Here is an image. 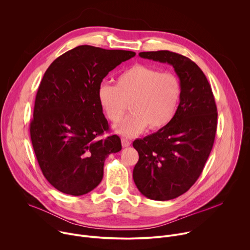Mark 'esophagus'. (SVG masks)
<instances>
[{"label":"esophagus","mask_w":250,"mask_h":250,"mask_svg":"<svg viewBox=\"0 0 250 250\" xmlns=\"http://www.w3.org/2000/svg\"><path fill=\"white\" fill-rule=\"evenodd\" d=\"M122 146L124 147H127V146H130V141L127 140L126 138H122Z\"/></svg>","instance_id":"obj_1"}]
</instances>
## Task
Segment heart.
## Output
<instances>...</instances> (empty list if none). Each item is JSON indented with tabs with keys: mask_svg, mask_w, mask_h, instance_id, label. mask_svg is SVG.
<instances>
[{
	"mask_svg": "<svg viewBox=\"0 0 250 250\" xmlns=\"http://www.w3.org/2000/svg\"><path fill=\"white\" fill-rule=\"evenodd\" d=\"M181 92V82L175 74L135 64L117 76L116 86L102 84L97 96L102 110L113 123L121 121L129 103L131 113L114 129L132 137L148 125L152 130L167 125L175 116Z\"/></svg>",
	"mask_w": 250,
	"mask_h": 250,
	"instance_id": "obj_1",
	"label": "heart"
}]
</instances>
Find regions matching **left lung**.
I'll list each match as a JSON object with an SVG mask.
<instances>
[{
	"mask_svg": "<svg viewBox=\"0 0 250 250\" xmlns=\"http://www.w3.org/2000/svg\"><path fill=\"white\" fill-rule=\"evenodd\" d=\"M138 55L170 64L181 82L172 121L132 144L139 155L132 172L137 189L148 199L168 201L186 193L200 177L215 141L217 105L203 71L188 57L168 50Z\"/></svg>",
	"mask_w": 250,
	"mask_h": 250,
	"instance_id": "obj_1",
	"label": "left lung"
}]
</instances>
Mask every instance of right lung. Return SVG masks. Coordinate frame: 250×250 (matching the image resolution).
<instances>
[{"mask_svg":"<svg viewBox=\"0 0 250 250\" xmlns=\"http://www.w3.org/2000/svg\"><path fill=\"white\" fill-rule=\"evenodd\" d=\"M135 52L80 45L56 58L45 71L35 97L29 130L46 180L58 191L81 196L102 181L104 163L122 149L110 135L98 101L103 79Z\"/></svg>","mask_w":250,"mask_h":250,"instance_id":"add662e5","label":"right lung"}]
</instances>
